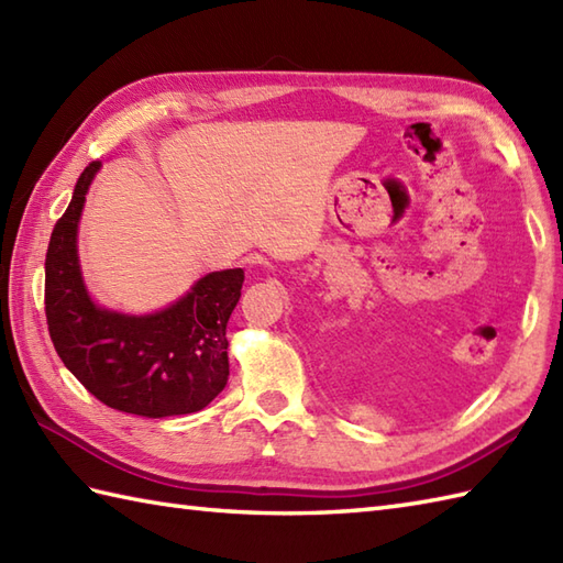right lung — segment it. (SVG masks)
<instances>
[{
    "label": "right lung",
    "mask_w": 563,
    "mask_h": 563,
    "mask_svg": "<svg viewBox=\"0 0 563 563\" xmlns=\"http://www.w3.org/2000/svg\"><path fill=\"white\" fill-rule=\"evenodd\" d=\"M81 172L45 254V319L59 361L115 411L164 418L196 413L230 377L227 321L239 302L242 268L214 271L157 314L128 317L91 302L77 258V222L93 174Z\"/></svg>",
    "instance_id": "add662e5"
}]
</instances>
